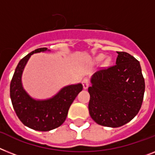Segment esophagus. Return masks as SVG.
Masks as SVG:
<instances>
[{"mask_svg":"<svg viewBox=\"0 0 155 155\" xmlns=\"http://www.w3.org/2000/svg\"><path fill=\"white\" fill-rule=\"evenodd\" d=\"M82 85H83V88H84V89H88V87H89V79L86 78L83 79Z\"/></svg>","mask_w":155,"mask_h":155,"instance_id":"1","label":"esophagus"}]
</instances>
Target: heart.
Returning <instances> with one entry per match:
<instances>
[{"instance_id": "b5f03b06", "label": "heart", "mask_w": 155, "mask_h": 155, "mask_svg": "<svg viewBox=\"0 0 155 155\" xmlns=\"http://www.w3.org/2000/svg\"><path fill=\"white\" fill-rule=\"evenodd\" d=\"M104 56L103 54H100V55L98 56V59H102V58H104ZM108 62H109V60L106 59V63H108Z\"/></svg>"}]
</instances>
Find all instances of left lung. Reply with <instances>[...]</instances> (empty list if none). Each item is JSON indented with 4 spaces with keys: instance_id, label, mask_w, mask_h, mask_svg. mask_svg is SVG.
Here are the masks:
<instances>
[{
    "instance_id": "obj_1",
    "label": "left lung",
    "mask_w": 155,
    "mask_h": 155,
    "mask_svg": "<svg viewBox=\"0 0 155 155\" xmlns=\"http://www.w3.org/2000/svg\"><path fill=\"white\" fill-rule=\"evenodd\" d=\"M116 64L91 78L89 112L97 124L119 127L131 121L140 110L145 81L140 63L127 52L117 51Z\"/></svg>"
}]
</instances>
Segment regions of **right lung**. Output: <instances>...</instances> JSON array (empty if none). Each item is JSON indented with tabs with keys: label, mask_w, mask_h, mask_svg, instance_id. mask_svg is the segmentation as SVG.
Returning a JSON list of instances; mask_svg holds the SVG:
<instances>
[{
	"label": "right lung",
	"mask_w": 155,
	"mask_h": 155,
	"mask_svg": "<svg viewBox=\"0 0 155 155\" xmlns=\"http://www.w3.org/2000/svg\"><path fill=\"white\" fill-rule=\"evenodd\" d=\"M46 51V47L39 48L23 58L16 66L10 84V97L18 118L29 128L40 131H51L61 126L66 120L71 104L83 89L79 83L65 86L50 99L31 97L23 88V71L31 54Z\"/></svg>",
	"instance_id": "1"
}]
</instances>
